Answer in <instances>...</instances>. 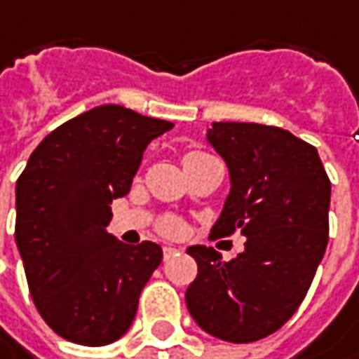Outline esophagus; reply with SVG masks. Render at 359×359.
<instances>
[{
	"instance_id": "obj_1",
	"label": "esophagus",
	"mask_w": 359,
	"mask_h": 359,
	"mask_svg": "<svg viewBox=\"0 0 359 359\" xmlns=\"http://www.w3.org/2000/svg\"><path fill=\"white\" fill-rule=\"evenodd\" d=\"M175 253H177V249H175V247H163V257H164V261H166V259L172 257Z\"/></svg>"
}]
</instances>
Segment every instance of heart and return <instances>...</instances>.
Here are the masks:
<instances>
[{
	"label": "heart",
	"instance_id": "b5f03b06",
	"mask_svg": "<svg viewBox=\"0 0 359 359\" xmlns=\"http://www.w3.org/2000/svg\"><path fill=\"white\" fill-rule=\"evenodd\" d=\"M196 156H209V154H205V152H198V150H193V152H189L187 156H184V161H189V158H196ZM158 231L166 235V237H177L182 233V223H180L179 219H175V217H168V219H164L158 223Z\"/></svg>",
	"mask_w": 359,
	"mask_h": 359
}]
</instances>
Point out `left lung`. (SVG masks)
I'll return each instance as SVG.
<instances>
[{"label":"left lung","instance_id":"8db88e82","mask_svg":"<svg viewBox=\"0 0 359 359\" xmlns=\"http://www.w3.org/2000/svg\"><path fill=\"white\" fill-rule=\"evenodd\" d=\"M231 193L212 237L241 231L245 251L223 261L212 247L187 253L198 265L187 307L219 339L249 344L275 334L307 295L330 239L332 182L316 147L277 126L212 122Z\"/></svg>","mask_w":359,"mask_h":359}]
</instances>
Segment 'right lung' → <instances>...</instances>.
<instances>
[{
	"label": "right lung",
	"mask_w": 359,
	"mask_h": 359,
	"mask_svg": "<svg viewBox=\"0 0 359 359\" xmlns=\"http://www.w3.org/2000/svg\"><path fill=\"white\" fill-rule=\"evenodd\" d=\"M172 126L104 104L32 152L15 184V243L36 309L60 337L106 346L128 332L163 249L106 233L110 205L128 195L150 140Z\"/></svg>",
	"instance_id": "obj_1"
}]
</instances>
